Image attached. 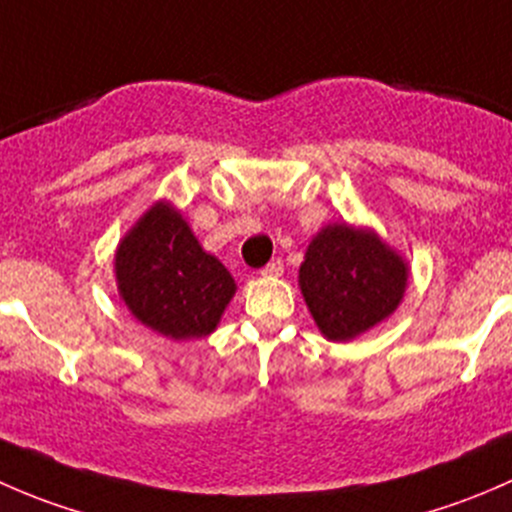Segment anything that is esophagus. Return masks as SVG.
<instances>
[{"instance_id":"esophagus-1","label":"esophagus","mask_w":512,"mask_h":512,"mask_svg":"<svg viewBox=\"0 0 512 512\" xmlns=\"http://www.w3.org/2000/svg\"><path fill=\"white\" fill-rule=\"evenodd\" d=\"M282 272H285V265H282V260H272V262H267L265 267H262L260 275L262 277H280Z\"/></svg>"}]
</instances>
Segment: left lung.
Here are the masks:
<instances>
[{"mask_svg":"<svg viewBox=\"0 0 512 512\" xmlns=\"http://www.w3.org/2000/svg\"><path fill=\"white\" fill-rule=\"evenodd\" d=\"M409 262L371 227L324 225L304 252L299 289L329 342H352L399 309Z\"/></svg>","mask_w":512,"mask_h":512,"instance_id":"left-lung-1","label":"left lung"}]
</instances>
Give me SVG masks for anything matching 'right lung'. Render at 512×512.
Masks as SVG:
<instances>
[{
  "mask_svg": "<svg viewBox=\"0 0 512 512\" xmlns=\"http://www.w3.org/2000/svg\"><path fill=\"white\" fill-rule=\"evenodd\" d=\"M113 272L128 312L175 342L213 334L237 289L170 200H156L121 237Z\"/></svg>",
  "mask_w": 512,
  "mask_h": 512,
  "instance_id": "1",
  "label": "right lung"
}]
</instances>
